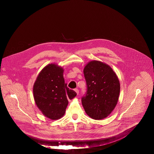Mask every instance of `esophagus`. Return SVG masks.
Segmentation results:
<instances>
[{
  "instance_id": "obj_1",
  "label": "esophagus",
  "mask_w": 154,
  "mask_h": 154,
  "mask_svg": "<svg viewBox=\"0 0 154 154\" xmlns=\"http://www.w3.org/2000/svg\"><path fill=\"white\" fill-rule=\"evenodd\" d=\"M74 91H75V92L76 93V94H77V95L79 94V90H78V89H74Z\"/></svg>"
}]
</instances>
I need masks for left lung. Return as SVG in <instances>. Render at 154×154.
Listing matches in <instances>:
<instances>
[{"label":"left lung","instance_id":"obj_1","mask_svg":"<svg viewBox=\"0 0 154 154\" xmlns=\"http://www.w3.org/2000/svg\"><path fill=\"white\" fill-rule=\"evenodd\" d=\"M87 92L82 98L83 107L94 120L108 117L115 109L120 91L116 73L107 64L98 60L89 62L84 69Z\"/></svg>","mask_w":154,"mask_h":154}]
</instances>
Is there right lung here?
Masks as SVG:
<instances>
[{
    "instance_id": "add662e5",
    "label": "right lung",
    "mask_w": 154,
    "mask_h": 154,
    "mask_svg": "<svg viewBox=\"0 0 154 154\" xmlns=\"http://www.w3.org/2000/svg\"><path fill=\"white\" fill-rule=\"evenodd\" d=\"M64 69L56 63L45 66L38 75L33 86V95L38 109L46 117L58 120L65 114L68 99L76 93L67 88L63 78Z\"/></svg>"
}]
</instances>
